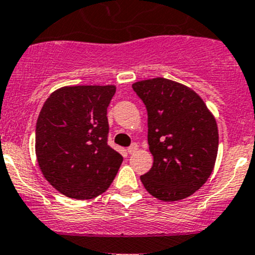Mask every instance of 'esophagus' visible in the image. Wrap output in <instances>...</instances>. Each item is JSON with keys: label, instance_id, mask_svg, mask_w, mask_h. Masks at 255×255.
<instances>
[{"label": "esophagus", "instance_id": "1", "mask_svg": "<svg viewBox=\"0 0 255 255\" xmlns=\"http://www.w3.org/2000/svg\"><path fill=\"white\" fill-rule=\"evenodd\" d=\"M137 148H138V147H137V145H136V143H132V145H131L130 147H128V153H135V152L136 151H137Z\"/></svg>", "mask_w": 255, "mask_h": 255}]
</instances>
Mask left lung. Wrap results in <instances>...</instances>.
<instances>
[{
	"mask_svg": "<svg viewBox=\"0 0 255 255\" xmlns=\"http://www.w3.org/2000/svg\"><path fill=\"white\" fill-rule=\"evenodd\" d=\"M147 110L153 166L141 175L146 190L163 201L188 198L211 175L219 149L214 115L199 94L157 77L132 85Z\"/></svg>",
	"mask_w": 255,
	"mask_h": 255,
	"instance_id": "obj_1",
	"label": "left lung"
}]
</instances>
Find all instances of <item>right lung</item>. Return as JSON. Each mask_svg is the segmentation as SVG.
I'll list each match as a JSON object with an SVG mask.
<instances>
[{"label": "right lung", "instance_id": "1", "mask_svg": "<svg viewBox=\"0 0 255 255\" xmlns=\"http://www.w3.org/2000/svg\"><path fill=\"white\" fill-rule=\"evenodd\" d=\"M115 86L52 92L39 114L35 153L45 179L64 195L88 200L109 188L123 156L108 145L107 118Z\"/></svg>", "mask_w": 255, "mask_h": 255}]
</instances>
